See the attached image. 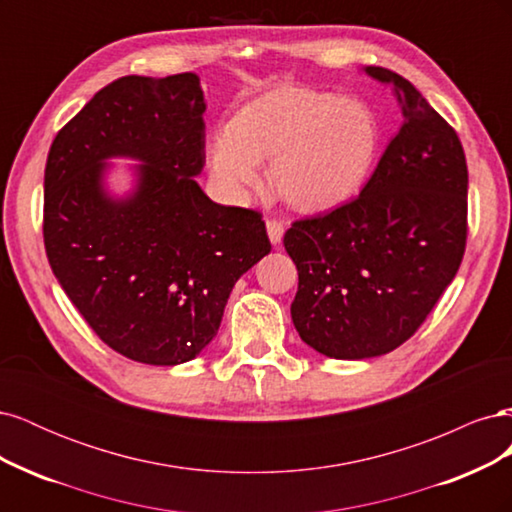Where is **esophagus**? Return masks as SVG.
Wrapping results in <instances>:
<instances>
[{
    "mask_svg": "<svg viewBox=\"0 0 512 512\" xmlns=\"http://www.w3.org/2000/svg\"><path fill=\"white\" fill-rule=\"evenodd\" d=\"M267 232H269L271 243L280 245L282 237H284V224L277 222V220H267Z\"/></svg>",
    "mask_w": 512,
    "mask_h": 512,
    "instance_id": "obj_1",
    "label": "esophagus"
}]
</instances>
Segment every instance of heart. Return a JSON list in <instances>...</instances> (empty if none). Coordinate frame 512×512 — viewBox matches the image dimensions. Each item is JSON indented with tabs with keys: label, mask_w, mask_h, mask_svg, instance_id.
Instances as JSON below:
<instances>
[{
	"label": "heart",
	"mask_w": 512,
	"mask_h": 512,
	"mask_svg": "<svg viewBox=\"0 0 512 512\" xmlns=\"http://www.w3.org/2000/svg\"><path fill=\"white\" fill-rule=\"evenodd\" d=\"M378 147L380 123L363 100L277 87L232 117L213 141L209 162L235 194L258 183L256 164L271 162V190L290 209L324 213L363 188Z\"/></svg>",
	"instance_id": "1"
}]
</instances>
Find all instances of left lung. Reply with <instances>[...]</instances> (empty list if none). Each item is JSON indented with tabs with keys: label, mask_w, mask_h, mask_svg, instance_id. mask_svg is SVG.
Returning <instances> with one entry per match:
<instances>
[{
	"label": "left lung",
	"mask_w": 512,
	"mask_h": 512,
	"mask_svg": "<svg viewBox=\"0 0 512 512\" xmlns=\"http://www.w3.org/2000/svg\"><path fill=\"white\" fill-rule=\"evenodd\" d=\"M399 132L361 194L292 222L284 247L299 271L294 329L331 359L395 350L421 327L459 271L468 239V166L457 132L416 87L386 68Z\"/></svg>",
	"instance_id": "8db88e82"
}]
</instances>
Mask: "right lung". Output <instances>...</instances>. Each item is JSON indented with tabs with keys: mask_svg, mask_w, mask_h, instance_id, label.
<instances>
[{
	"mask_svg": "<svg viewBox=\"0 0 512 512\" xmlns=\"http://www.w3.org/2000/svg\"><path fill=\"white\" fill-rule=\"evenodd\" d=\"M205 98L192 72L123 76L61 128L44 168V250L102 342L179 365L218 335L230 290L271 252L262 215L200 190ZM108 157H132L137 190L111 199Z\"/></svg>",
	"mask_w": 512,
	"mask_h": 512,
	"instance_id": "1",
	"label": "right lung"
}]
</instances>
